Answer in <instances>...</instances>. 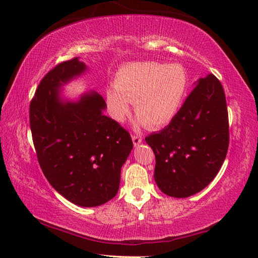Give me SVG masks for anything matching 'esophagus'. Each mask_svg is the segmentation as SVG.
<instances>
[{"label": "esophagus", "instance_id": "1", "mask_svg": "<svg viewBox=\"0 0 258 258\" xmlns=\"http://www.w3.org/2000/svg\"><path fill=\"white\" fill-rule=\"evenodd\" d=\"M132 140H133V145L134 146H139L140 143L142 142V137H141V135H139V134H133Z\"/></svg>", "mask_w": 258, "mask_h": 258}]
</instances>
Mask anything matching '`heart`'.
I'll list each match as a JSON object with an SVG mask.
<instances>
[{
    "label": "heart",
    "mask_w": 258,
    "mask_h": 258,
    "mask_svg": "<svg viewBox=\"0 0 258 258\" xmlns=\"http://www.w3.org/2000/svg\"><path fill=\"white\" fill-rule=\"evenodd\" d=\"M187 74L181 64L155 61L133 62L116 74L115 87L107 91V103L113 119L123 121L130 102L142 123L160 127L180 109L187 89Z\"/></svg>",
    "instance_id": "obj_1"
}]
</instances>
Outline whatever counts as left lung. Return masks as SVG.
<instances>
[{"instance_id": "1", "label": "left lung", "mask_w": 258, "mask_h": 258, "mask_svg": "<svg viewBox=\"0 0 258 258\" xmlns=\"http://www.w3.org/2000/svg\"><path fill=\"white\" fill-rule=\"evenodd\" d=\"M156 157L155 181L165 195L186 198L211 183L229 148L223 86L208 74L164 130L146 138Z\"/></svg>"}]
</instances>
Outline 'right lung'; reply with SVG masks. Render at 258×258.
Wrapping results in <instances>:
<instances>
[{
  "label": "right lung",
  "mask_w": 258,
  "mask_h": 258,
  "mask_svg": "<svg viewBox=\"0 0 258 258\" xmlns=\"http://www.w3.org/2000/svg\"><path fill=\"white\" fill-rule=\"evenodd\" d=\"M85 71L78 58L52 68L30 101L29 123L46 180L73 204L94 207L116 196L133 142L127 131L103 115L107 104L99 93L76 102L60 99V87Z\"/></svg>",
  "instance_id": "right-lung-1"
}]
</instances>
